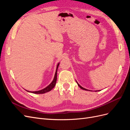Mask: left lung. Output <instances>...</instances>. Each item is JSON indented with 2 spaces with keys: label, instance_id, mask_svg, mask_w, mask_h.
Masks as SVG:
<instances>
[{
  "label": "left lung",
  "instance_id": "obj_1",
  "mask_svg": "<svg viewBox=\"0 0 130 130\" xmlns=\"http://www.w3.org/2000/svg\"><path fill=\"white\" fill-rule=\"evenodd\" d=\"M76 82H77V85L79 86V87L80 88H81L82 89H84V90H89V91H92V90H88V89H86V88H84V87H82V86H81L79 84H78V83H77V82L76 81ZM98 91H99V90H98Z\"/></svg>",
  "mask_w": 130,
  "mask_h": 130
}]
</instances>
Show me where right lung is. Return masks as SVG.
I'll list each match as a JSON object with an SVG mask.
<instances>
[{
  "instance_id": "obj_1",
  "label": "right lung",
  "mask_w": 130,
  "mask_h": 130,
  "mask_svg": "<svg viewBox=\"0 0 130 130\" xmlns=\"http://www.w3.org/2000/svg\"><path fill=\"white\" fill-rule=\"evenodd\" d=\"M59 64H60V63H58L57 65L56 72H55V74L54 78L53 81L51 82L50 84H49L48 86H47V87H46L45 88H43V89H42L41 90H38V91H33V92H32V91H29V90H26V91L28 92H30V93H34V94H44V93H47V92L50 91L51 90H52V89H53L54 88L55 86L56 83V80H57V69H58Z\"/></svg>"
}]
</instances>
